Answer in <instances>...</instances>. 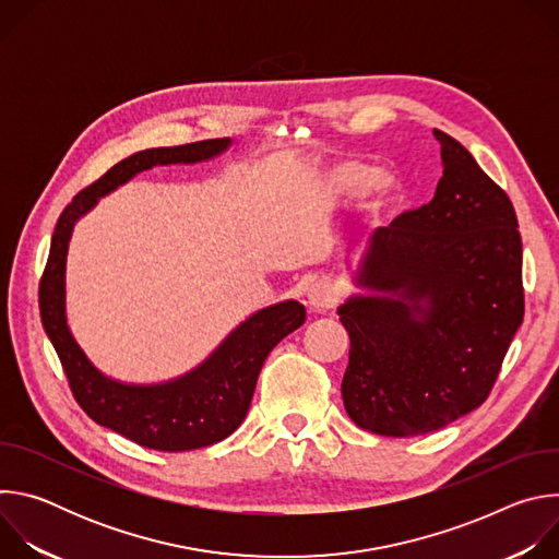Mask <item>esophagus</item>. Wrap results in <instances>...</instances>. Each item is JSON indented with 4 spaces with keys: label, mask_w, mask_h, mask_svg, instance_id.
I'll list each match as a JSON object with an SVG mask.
<instances>
[{
    "label": "esophagus",
    "mask_w": 559,
    "mask_h": 559,
    "mask_svg": "<svg viewBox=\"0 0 559 559\" xmlns=\"http://www.w3.org/2000/svg\"><path fill=\"white\" fill-rule=\"evenodd\" d=\"M305 302L311 311H328L338 302V292L332 283L328 281H318L313 283L307 294H305Z\"/></svg>",
    "instance_id": "esophagus-1"
}]
</instances>
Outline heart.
Segmentation results:
<instances>
[{
  "mask_svg": "<svg viewBox=\"0 0 559 559\" xmlns=\"http://www.w3.org/2000/svg\"><path fill=\"white\" fill-rule=\"evenodd\" d=\"M367 166L360 162H345L341 166H336L330 173V188L334 192H349L354 190L365 177H367ZM369 188L373 192V197L382 203L386 201V197L393 192V179L386 175H373L369 181Z\"/></svg>",
  "mask_w": 559,
  "mask_h": 559,
  "instance_id": "heart-1",
  "label": "heart"
}]
</instances>
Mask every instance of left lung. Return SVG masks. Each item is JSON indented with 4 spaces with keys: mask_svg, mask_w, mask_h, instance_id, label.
Here are the masks:
<instances>
[{
    "mask_svg": "<svg viewBox=\"0 0 559 559\" xmlns=\"http://www.w3.org/2000/svg\"><path fill=\"white\" fill-rule=\"evenodd\" d=\"M436 197L378 227L338 307L349 418L378 436L438 431L491 393L524 318L522 238L507 192L447 132Z\"/></svg>",
    "mask_w": 559,
    "mask_h": 559,
    "instance_id": "1",
    "label": "left lung"
}]
</instances>
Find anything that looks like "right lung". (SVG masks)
Instances as JSON below:
<instances>
[{
	"instance_id": "add662e5",
	"label": "right lung",
	"mask_w": 559,
	"mask_h": 559,
	"mask_svg": "<svg viewBox=\"0 0 559 559\" xmlns=\"http://www.w3.org/2000/svg\"><path fill=\"white\" fill-rule=\"evenodd\" d=\"M231 139L141 150L79 192L61 212L39 283L44 330L61 360L74 401L97 425L156 451H192L234 433L248 416L270 352L305 323V307L283 300L252 313L197 369L158 384H126L104 376L76 345L66 321V257L74 223L97 201L154 166L199 164L218 156Z\"/></svg>"
}]
</instances>
